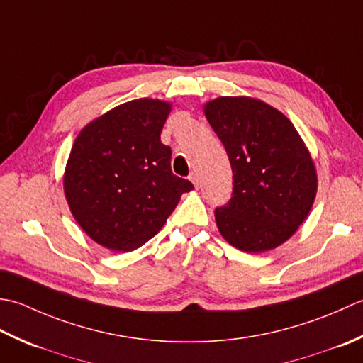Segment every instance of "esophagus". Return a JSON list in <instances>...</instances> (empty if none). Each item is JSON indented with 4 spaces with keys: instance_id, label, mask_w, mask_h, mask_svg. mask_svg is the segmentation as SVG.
I'll list each match as a JSON object with an SVG mask.
<instances>
[{
    "instance_id": "34e87169",
    "label": "esophagus",
    "mask_w": 363,
    "mask_h": 363,
    "mask_svg": "<svg viewBox=\"0 0 363 363\" xmlns=\"http://www.w3.org/2000/svg\"><path fill=\"white\" fill-rule=\"evenodd\" d=\"M189 180L192 182V184H194L196 188H199V182H201V180H199V174H197V172H192V174L189 175Z\"/></svg>"
}]
</instances>
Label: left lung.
I'll use <instances>...</instances> for the list:
<instances>
[{
	"mask_svg": "<svg viewBox=\"0 0 363 363\" xmlns=\"http://www.w3.org/2000/svg\"><path fill=\"white\" fill-rule=\"evenodd\" d=\"M203 113L230 160L233 194L214 218L224 240L249 254L291 238L312 210L316 167L285 114L252 97H218Z\"/></svg>",
	"mask_w": 363,
	"mask_h": 363,
	"instance_id": "left-lung-1",
	"label": "left lung"
}]
</instances>
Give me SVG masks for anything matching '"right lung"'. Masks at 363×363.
Segmentation results:
<instances>
[{
    "instance_id": "obj_1",
    "label": "right lung",
    "mask_w": 363,
    "mask_h": 363,
    "mask_svg": "<svg viewBox=\"0 0 363 363\" xmlns=\"http://www.w3.org/2000/svg\"><path fill=\"white\" fill-rule=\"evenodd\" d=\"M172 105L138 99L89 122L72 145L64 194L78 225L100 246L131 252L157 235L194 189L172 174L161 143Z\"/></svg>"
}]
</instances>
